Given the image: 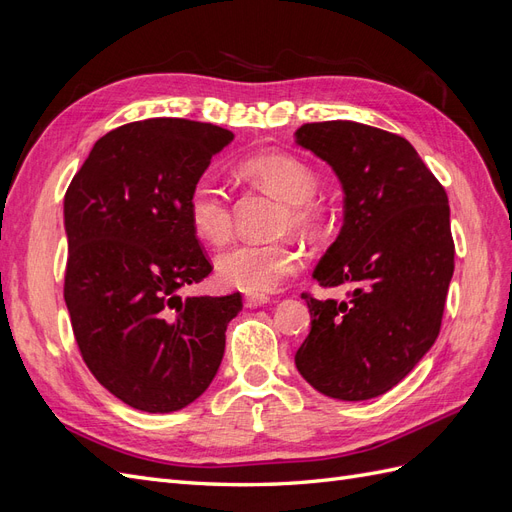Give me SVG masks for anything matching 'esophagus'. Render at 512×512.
I'll use <instances>...</instances> for the list:
<instances>
[{"mask_svg":"<svg viewBox=\"0 0 512 512\" xmlns=\"http://www.w3.org/2000/svg\"><path fill=\"white\" fill-rule=\"evenodd\" d=\"M267 303H269V297H245L243 299V305L247 309H256V307H262V305H267Z\"/></svg>","mask_w":512,"mask_h":512,"instance_id":"obj_1","label":"esophagus"}]
</instances>
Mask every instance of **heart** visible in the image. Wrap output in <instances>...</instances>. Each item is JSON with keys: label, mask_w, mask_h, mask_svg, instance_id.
<instances>
[{"label": "heart", "mask_w": 512, "mask_h": 512, "mask_svg": "<svg viewBox=\"0 0 512 512\" xmlns=\"http://www.w3.org/2000/svg\"><path fill=\"white\" fill-rule=\"evenodd\" d=\"M241 170L265 185L275 196L286 200L284 228L312 230L320 220L314 200L318 179L314 170L288 153H262L241 162ZM188 218L200 239L222 243L232 228L230 198L224 185L211 173L198 175L185 200ZM303 254L292 241H241L215 258V273L228 288L265 297L280 290L288 277L297 275Z\"/></svg>", "instance_id": "1"}]
</instances>
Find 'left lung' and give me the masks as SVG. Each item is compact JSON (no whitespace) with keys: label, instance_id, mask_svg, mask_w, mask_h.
Here are the masks:
<instances>
[{"label":"left lung","instance_id":"obj_1","mask_svg":"<svg viewBox=\"0 0 512 512\" xmlns=\"http://www.w3.org/2000/svg\"><path fill=\"white\" fill-rule=\"evenodd\" d=\"M294 136L344 188V226L314 280L354 286L348 301L303 292L312 331L294 363L322 395L378 397L440 333L455 271L448 196L404 136L356 121L305 123Z\"/></svg>","mask_w":512,"mask_h":512}]
</instances>
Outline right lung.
<instances>
[{
  "mask_svg": "<svg viewBox=\"0 0 512 512\" xmlns=\"http://www.w3.org/2000/svg\"><path fill=\"white\" fill-rule=\"evenodd\" d=\"M235 134L158 117L104 134L64 198V299L91 374L123 404L164 414L190 406L218 374L241 294L188 297L211 262L185 200Z\"/></svg>",
  "mask_w": 512,
  "mask_h": 512,
  "instance_id": "add662e5",
  "label": "right lung"
}]
</instances>
